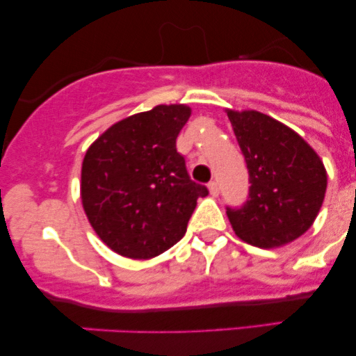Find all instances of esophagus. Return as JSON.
Listing matches in <instances>:
<instances>
[{"label": "esophagus", "mask_w": 356, "mask_h": 356, "mask_svg": "<svg viewBox=\"0 0 356 356\" xmlns=\"http://www.w3.org/2000/svg\"><path fill=\"white\" fill-rule=\"evenodd\" d=\"M209 192H211V195H218L219 194V184L216 181L209 182Z\"/></svg>", "instance_id": "34e87169"}]
</instances>
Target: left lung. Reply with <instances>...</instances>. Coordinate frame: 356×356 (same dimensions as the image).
Returning <instances> with one entry per match:
<instances>
[{
    "label": "left lung",
    "instance_id": "8db88e82",
    "mask_svg": "<svg viewBox=\"0 0 356 356\" xmlns=\"http://www.w3.org/2000/svg\"><path fill=\"white\" fill-rule=\"evenodd\" d=\"M249 172L248 201L226 207L238 238L257 248L291 243L312 227L326 192L318 154L295 130L256 110H227Z\"/></svg>",
    "mask_w": 356,
    "mask_h": 356
}]
</instances>
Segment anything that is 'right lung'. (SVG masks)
Listing matches in <instances>:
<instances>
[{"label": "right lung", "mask_w": 356, "mask_h": 356, "mask_svg": "<svg viewBox=\"0 0 356 356\" xmlns=\"http://www.w3.org/2000/svg\"><path fill=\"white\" fill-rule=\"evenodd\" d=\"M187 105H157L113 124L81 164V204L93 231L117 254L150 259L186 234L206 186L189 177L175 138Z\"/></svg>", "instance_id": "right-lung-1"}]
</instances>
